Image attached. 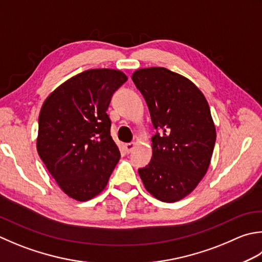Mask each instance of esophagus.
Masks as SVG:
<instances>
[{
	"instance_id": "obj_1",
	"label": "esophagus",
	"mask_w": 262,
	"mask_h": 262,
	"mask_svg": "<svg viewBox=\"0 0 262 262\" xmlns=\"http://www.w3.org/2000/svg\"><path fill=\"white\" fill-rule=\"evenodd\" d=\"M134 147H135V143H126L125 144V150L127 153H130Z\"/></svg>"
}]
</instances>
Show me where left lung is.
<instances>
[{"label": "left lung", "mask_w": 262, "mask_h": 262, "mask_svg": "<svg viewBox=\"0 0 262 262\" xmlns=\"http://www.w3.org/2000/svg\"><path fill=\"white\" fill-rule=\"evenodd\" d=\"M132 79L157 130L151 161L138 173L153 196L176 202L196 187L209 168L216 143L209 104L191 80L162 67L136 70Z\"/></svg>", "instance_id": "obj_1"}]
</instances>
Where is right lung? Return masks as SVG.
Returning a JSON list of instances; mask_svg holds the SVG:
<instances>
[{
    "label": "right lung",
    "instance_id": "1",
    "mask_svg": "<svg viewBox=\"0 0 262 262\" xmlns=\"http://www.w3.org/2000/svg\"><path fill=\"white\" fill-rule=\"evenodd\" d=\"M127 79L119 70L83 71L60 85L40 110L38 155L61 189L77 201L103 191L119 161L106 110Z\"/></svg>",
    "mask_w": 262,
    "mask_h": 262
}]
</instances>
